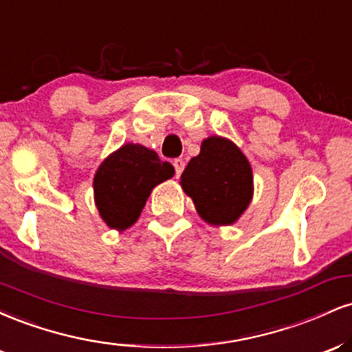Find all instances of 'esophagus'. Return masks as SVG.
<instances>
[{"instance_id": "1", "label": "esophagus", "mask_w": 352, "mask_h": 352, "mask_svg": "<svg viewBox=\"0 0 352 352\" xmlns=\"http://www.w3.org/2000/svg\"><path fill=\"white\" fill-rule=\"evenodd\" d=\"M173 167H175V173H177V177H180V175H182V172H184V168H185V162H184V159H175V160H173Z\"/></svg>"}]
</instances>
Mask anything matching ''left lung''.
Here are the masks:
<instances>
[{"label": "left lung", "instance_id": "left-lung-1", "mask_svg": "<svg viewBox=\"0 0 352 352\" xmlns=\"http://www.w3.org/2000/svg\"><path fill=\"white\" fill-rule=\"evenodd\" d=\"M197 213L213 227H228L246 212L253 199V170L235 142L210 135L180 177Z\"/></svg>", "mask_w": 352, "mask_h": 352}]
</instances>
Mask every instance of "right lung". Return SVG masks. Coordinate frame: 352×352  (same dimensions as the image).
<instances>
[{
    "label": "right lung",
    "instance_id": "1",
    "mask_svg": "<svg viewBox=\"0 0 352 352\" xmlns=\"http://www.w3.org/2000/svg\"><path fill=\"white\" fill-rule=\"evenodd\" d=\"M175 168L140 144L109 153L94 175V201L109 228L124 232L139 220L152 190L172 179Z\"/></svg>",
    "mask_w": 352,
    "mask_h": 352
}]
</instances>
